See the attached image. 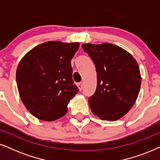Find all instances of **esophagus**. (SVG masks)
I'll list each match as a JSON object with an SVG mask.
<instances>
[{
  "label": "esophagus",
  "instance_id": "esophagus-1",
  "mask_svg": "<svg viewBox=\"0 0 160 160\" xmlns=\"http://www.w3.org/2000/svg\"><path fill=\"white\" fill-rule=\"evenodd\" d=\"M77 86H78V89H79V90L82 91V89H83V83H82V82L78 83Z\"/></svg>",
  "mask_w": 160,
  "mask_h": 160
}]
</instances>
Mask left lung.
<instances>
[{"instance_id": "obj_1", "label": "left lung", "mask_w": 160, "mask_h": 160, "mask_svg": "<svg viewBox=\"0 0 160 160\" xmlns=\"http://www.w3.org/2000/svg\"><path fill=\"white\" fill-rule=\"evenodd\" d=\"M82 48L92 60L98 75L96 90L89 98L92 112L102 120L120 119L133 106L141 89L136 60L111 43H84Z\"/></svg>"}]
</instances>
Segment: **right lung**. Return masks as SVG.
Instances as JSON below:
<instances>
[{
  "label": "right lung",
  "instance_id": "obj_1",
  "mask_svg": "<svg viewBox=\"0 0 160 160\" xmlns=\"http://www.w3.org/2000/svg\"><path fill=\"white\" fill-rule=\"evenodd\" d=\"M79 43L47 41L24 56L17 69L22 101L34 117L54 121L68 111L67 105L79 89L72 78L71 60Z\"/></svg>",
  "mask_w": 160,
  "mask_h": 160
}]
</instances>
